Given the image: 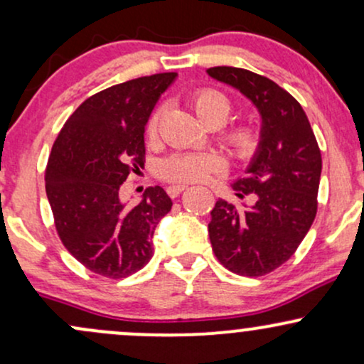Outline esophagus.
Instances as JSON below:
<instances>
[{"label": "esophagus", "mask_w": 364, "mask_h": 364, "mask_svg": "<svg viewBox=\"0 0 364 364\" xmlns=\"http://www.w3.org/2000/svg\"><path fill=\"white\" fill-rule=\"evenodd\" d=\"M185 190H186V185H171V186H168V193H169L171 198H176V196L179 193H183Z\"/></svg>", "instance_id": "obj_1"}]
</instances>
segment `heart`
I'll return each instance as SVG.
<instances>
[{"label": "heart", "instance_id": "b5f03b06", "mask_svg": "<svg viewBox=\"0 0 364 364\" xmlns=\"http://www.w3.org/2000/svg\"><path fill=\"white\" fill-rule=\"evenodd\" d=\"M191 106L205 124H223L232 109L228 95L217 89H198L191 95ZM159 123L161 109L154 111L149 119L147 132L150 136L157 135ZM224 144L236 159H250L260 144V133L252 123H236L224 133ZM223 168L224 161L215 154L178 152L162 161L161 176L174 183H195Z\"/></svg>", "mask_w": 364, "mask_h": 364}]
</instances>
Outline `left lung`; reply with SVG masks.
Masks as SVG:
<instances>
[{"label":"left lung","instance_id":"8db88e82","mask_svg":"<svg viewBox=\"0 0 364 364\" xmlns=\"http://www.w3.org/2000/svg\"><path fill=\"white\" fill-rule=\"evenodd\" d=\"M207 73L246 95L262 116L260 145L232 183L236 196L253 195L252 207L217 200L208 223L212 250L228 270L246 277L274 272L298 250L316 215L321 154L301 104L277 83L232 66Z\"/></svg>","mask_w":364,"mask_h":364}]
</instances>
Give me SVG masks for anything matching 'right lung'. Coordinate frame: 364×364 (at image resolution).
I'll return each instance as SVG.
<instances>
[{
  "instance_id": "1",
  "label": "right lung",
  "mask_w": 364,
  "mask_h": 364,
  "mask_svg": "<svg viewBox=\"0 0 364 364\" xmlns=\"http://www.w3.org/2000/svg\"><path fill=\"white\" fill-rule=\"evenodd\" d=\"M176 73L112 85L83 101L63 124L46 168V195L65 248L94 274L123 279L154 255L156 225L173 207L161 186L136 205L121 185L144 168L145 124Z\"/></svg>"
}]
</instances>
